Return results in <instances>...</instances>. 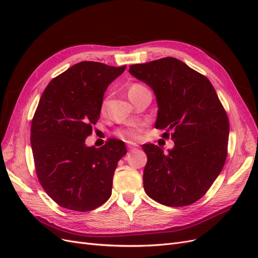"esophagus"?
<instances>
[{
    "label": "esophagus",
    "mask_w": 258,
    "mask_h": 258,
    "mask_svg": "<svg viewBox=\"0 0 258 258\" xmlns=\"http://www.w3.org/2000/svg\"><path fill=\"white\" fill-rule=\"evenodd\" d=\"M127 147H128V150H129V151H134V150H137V148L139 147V145H138V144H136V143L128 142Z\"/></svg>",
    "instance_id": "1"
}]
</instances>
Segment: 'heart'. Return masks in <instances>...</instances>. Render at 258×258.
I'll list each match as a JSON object with an SVG mask.
<instances>
[{"instance_id": "obj_1", "label": "heart", "mask_w": 258, "mask_h": 258, "mask_svg": "<svg viewBox=\"0 0 258 258\" xmlns=\"http://www.w3.org/2000/svg\"><path fill=\"white\" fill-rule=\"evenodd\" d=\"M147 89L145 86L141 85V84H138L135 83L132 84L130 87H129V96L135 95V93L139 92V91H142ZM105 104H106V101L104 100L102 102V105H101V111H104L105 108ZM142 130H143V124L142 123H136L134 126L128 127V128H124V129H119L116 131V136H118L119 138H122L124 140H134V139H139L141 137L142 134Z\"/></svg>"}]
</instances>
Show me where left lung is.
I'll use <instances>...</instances> for the list:
<instances>
[{"label": "left lung", "instance_id": "1", "mask_svg": "<svg viewBox=\"0 0 258 258\" xmlns=\"http://www.w3.org/2000/svg\"><path fill=\"white\" fill-rule=\"evenodd\" d=\"M130 74L154 90L158 103L156 129L174 141L163 153L144 144L145 192L168 207H185L204 197L227 158L229 121L214 87L205 75L176 58L132 64Z\"/></svg>", "mask_w": 258, "mask_h": 258}]
</instances>
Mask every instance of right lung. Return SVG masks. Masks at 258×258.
<instances>
[{"instance_id": "add662e5", "label": "right lung", "mask_w": 258, "mask_h": 258, "mask_svg": "<svg viewBox=\"0 0 258 258\" xmlns=\"http://www.w3.org/2000/svg\"><path fill=\"white\" fill-rule=\"evenodd\" d=\"M126 66L82 61L47 85L31 123V147L38 182L62 208L87 212L112 195L113 175L127 150L108 139L100 147L85 140L99 120L103 95Z\"/></svg>"}]
</instances>
